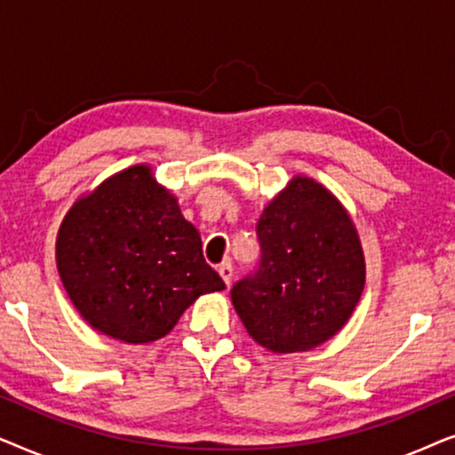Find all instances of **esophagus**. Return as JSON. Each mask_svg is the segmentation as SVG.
<instances>
[{
    "instance_id": "34e87169",
    "label": "esophagus",
    "mask_w": 455,
    "mask_h": 455,
    "mask_svg": "<svg viewBox=\"0 0 455 455\" xmlns=\"http://www.w3.org/2000/svg\"><path fill=\"white\" fill-rule=\"evenodd\" d=\"M217 271H220V275H221L223 282H226V285L232 283L234 267H232V263H229V260H226V263H221L220 267H217Z\"/></svg>"
}]
</instances>
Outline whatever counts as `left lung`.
I'll use <instances>...</instances> for the list:
<instances>
[{"mask_svg": "<svg viewBox=\"0 0 455 455\" xmlns=\"http://www.w3.org/2000/svg\"><path fill=\"white\" fill-rule=\"evenodd\" d=\"M257 271L232 288L251 338L277 354L331 339L364 290V254L341 203L310 178H291L257 223Z\"/></svg>", "mask_w": 455, "mask_h": 455, "instance_id": "8db88e82", "label": "left lung"}]
</instances>
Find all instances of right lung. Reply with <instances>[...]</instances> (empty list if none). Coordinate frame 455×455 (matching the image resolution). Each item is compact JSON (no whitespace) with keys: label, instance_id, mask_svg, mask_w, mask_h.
Returning a JSON list of instances; mask_svg holds the SVG:
<instances>
[{"label":"right lung","instance_id":"right-lung-1","mask_svg":"<svg viewBox=\"0 0 455 455\" xmlns=\"http://www.w3.org/2000/svg\"><path fill=\"white\" fill-rule=\"evenodd\" d=\"M61 283L92 329L126 344L164 338L201 294L226 288L176 196L134 165L78 198L61 221Z\"/></svg>","mask_w":455,"mask_h":455}]
</instances>
